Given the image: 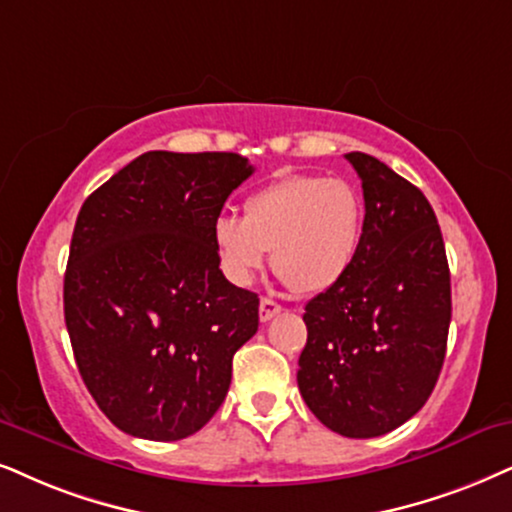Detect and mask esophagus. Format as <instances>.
Masks as SVG:
<instances>
[{
	"instance_id": "34e87169",
	"label": "esophagus",
	"mask_w": 512,
	"mask_h": 512,
	"mask_svg": "<svg viewBox=\"0 0 512 512\" xmlns=\"http://www.w3.org/2000/svg\"><path fill=\"white\" fill-rule=\"evenodd\" d=\"M276 314H281V304L271 300V297H262L260 300V321L267 323L274 319Z\"/></svg>"
}]
</instances>
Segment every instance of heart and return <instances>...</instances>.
Returning <instances> with one entry per match:
<instances>
[{
    "instance_id": "b5f03b06",
    "label": "heart",
    "mask_w": 512,
    "mask_h": 512,
    "mask_svg": "<svg viewBox=\"0 0 512 512\" xmlns=\"http://www.w3.org/2000/svg\"><path fill=\"white\" fill-rule=\"evenodd\" d=\"M243 217L222 212L212 226L224 274L248 286L267 262L295 293L338 286L364 241L366 205L347 179L288 174L245 198Z\"/></svg>"
}]
</instances>
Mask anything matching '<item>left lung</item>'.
Here are the masks:
<instances>
[{"instance_id":"left-lung-1","label":"left lung","mask_w":512,"mask_h":512,"mask_svg":"<svg viewBox=\"0 0 512 512\" xmlns=\"http://www.w3.org/2000/svg\"><path fill=\"white\" fill-rule=\"evenodd\" d=\"M361 179L364 241L338 286L304 307L297 387L342 437L392 432L435 390L451 321V276L435 210L378 158L347 153Z\"/></svg>"}]
</instances>
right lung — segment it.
<instances>
[{"instance_id": "add662e5", "label": "right lung", "mask_w": 512, "mask_h": 512, "mask_svg": "<svg viewBox=\"0 0 512 512\" xmlns=\"http://www.w3.org/2000/svg\"><path fill=\"white\" fill-rule=\"evenodd\" d=\"M252 170L238 153L148 151L84 200L63 312L84 385L127 435L198 432L257 333L260 297L226 281L212 241Z\"/></svg>"}]
</instances>
